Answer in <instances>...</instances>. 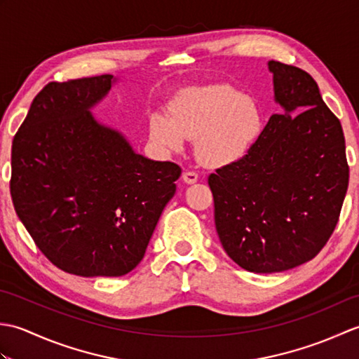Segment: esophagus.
<instances>
[{"label": "esophagus", "instance_id": "34e87169", "mask_svg": "<svg viewBox=\"0 0 359 359\" xmlns=\"http://www.w3.org/2000/svg\"><path fill=\"white\" fill-rule=\"evenodd\" d=\"M182 179H184L187 185H193V184H196L197 180H199V175H197V172H193V171H185L184 175H182Z\"/></svg>", "mask_w": 359, "mask_h": 359}]
</instances>
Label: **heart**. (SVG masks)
<instances>
[{
  "label": "heart",
  "mask_w": 359,
  "mask_h": 359,
  "mask_svg": "<svg viewBox=\"0 0 359 359\" xmlns=\"http://www.w3.org/2000/svg\"><path fill=\"white\" fill-rule=\"evenodd\" d=\"M264 129L261 104L253 95L230 85L191 88L175 97L170 117L152 114L151 137L168 152L185 148L194 139L199 162L207 168H224L245 157Z\"/></svg>",
  "instance_id": "1"
}]
</instances>
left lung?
Wrapping results in <instances>:
<instances>
[{"label": "left lung", "instance_id": "1", "mask_svg": "<svg viewBox=\"0 0 359 359\" xmlns=\"http://www.w3.org/2000/svg\"><path fill=\"white\" fill-rule=\"evenodd\" d=\"M273 114L255 148L208 177L226 255L253 273L285 271L313 259L338 224L348 187L344 133L316 81L269 62Z\"/></svg>", "mask_w": 359, "mask_h": 359}]
</instances>
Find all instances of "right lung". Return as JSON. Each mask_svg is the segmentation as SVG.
<instances>
[{
	"mask_svg": "<svg viewBox=\"0 0 359 359\" xmlns=\"http://www.w3.org/2000/svg\"><path fill=\"white\" fill-rule=\"evenodd\" d=\"M114 75L49 83L12 142L11 194L36 247L77 276H123L144 256L182 170L137 154L90 109Z\"/></svg>",
	"mask_w": 359,
	"mask_h": 359,
	"instance_id": "1",
	"label": "right lung"
}]
</instances>
